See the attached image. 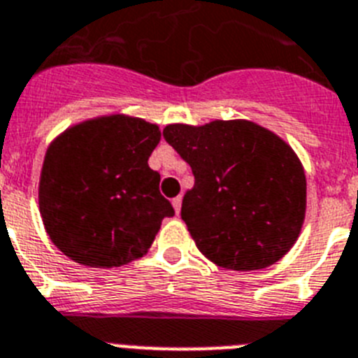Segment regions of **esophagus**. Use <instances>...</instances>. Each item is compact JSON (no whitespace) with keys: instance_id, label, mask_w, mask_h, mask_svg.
I'll list each match as a JSON object with an SVG mask.
<instances>
[{"instance_id":"1","label":"esophagus","mask_w":358,"mask_h":358,"mask_svg":"<svg viewBox=\"0 0 358 358\" xmlns=\"http://www.w3.org/2000/svg\"><path fill=\"white\" fill-rule=\"evenodd\" d=\"M172 204H173V210H176V213L179 215V212H181V204H182L181 195H179V197H176V199H172Z\"/></svg>"}]
</instances>
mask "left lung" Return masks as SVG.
Segmentation results:
<instances>
[{"label":"left lung","instance_id":"8db88e82","mask_svg":"<svg viewBox=\"0 0 358 358\" xmlns=\"http://www.w3.org/2000/svg\"><path fill=\"white\" fill-rule=\"evenodd\" d=\"M163 136L195 177L181 217L204 257L250 271L289 252L306 215V176L292 146L246 119L168 124Z\"/></svg>","mask_w":358,"mask_h":358}]
</instances>
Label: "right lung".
<instances>
[{
  "label": "right lung",
  "mask_w": 358,
  "mask_h": 358,
  "mask_svg": "<svg viewBox=\"0 0 358 358\" xmlns=\"http://www.w3.org/2000/svg\"><path fill=\"white\" fill-rule=\"evenodd\" d=\"M157 124L115 114L74 124L50 143L39 179V212L48 237L66 257L90 268L143 257L170 201L159 192L148 157Z\"/></svg>",
  "instance_id": "1"
}]
</instances>
